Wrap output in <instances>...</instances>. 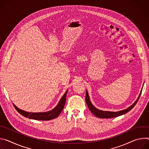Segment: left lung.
<instances>
[{
  "instance_id": "obj_1",
  "label": "left lung",
  "mask_w": 149,
  "mask_h": 149,
  "mask_svg": "<svg viewBox=\"0 0 149 149\" xmlns=\"http://www.w3.org/2000/svg\"><path fill=\"white\" fill-rule=\"evenodd\" d=\"M141 91L140 92V93L138 97V98L137 99V100L135 101V102L131 105L130 107H129L128 108H127L125 109L122 110V111H117V112H111V111H101L97 109L96 108H95L92 104L91 103L90 99L89 97V95H88V92L86 91V96H85V100H86V102L87 104V105L89 108V109H90L91 112L94 115H95L96 117L100 118H115L117 117H119L120 115H124L125 113H126L127 112H128V111H130L131 109H133V107L136 105V104H137V102H138L140 96L141 95Z\"/></svg>"
}]
</instances>
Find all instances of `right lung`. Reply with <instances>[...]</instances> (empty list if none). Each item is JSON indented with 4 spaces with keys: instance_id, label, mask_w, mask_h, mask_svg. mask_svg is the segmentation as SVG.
I'll return each instance as SVG.
<instances>
[{
    "instance_id": "1",
    "label": "right lung",
    "mask_w": 149,
    "mask_h": 149,
    "mask_svg": "<svg viewBox=\"0 0 149 149\" xmlns=\"http://www.w3.org/2000/svg\"><path fill=\"white\" fill-rule=\"evenodd\" d=\"M68 90L65 92L64 95L61 98L60 101L58 103L57 105L52 110L44 112H28L23 110L20 109L13 104V106L20 114L23 115L24 117L26 118H28L29 119L36 120H41V121H48L53 120L54 118H57L60 113L61 112L62 110L64 108L65 100H66V95H67Z\"/></svg>"
}]
</instances>
